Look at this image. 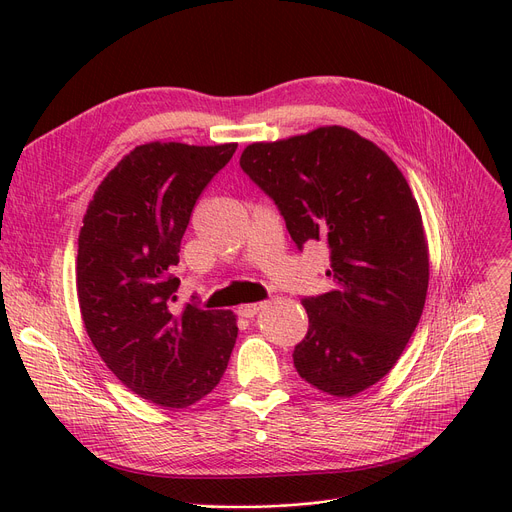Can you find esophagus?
<instances>
[{"label": "esophagus", "instance_id": "obj_1", "mask_svg": "<svg viewBox=\"0 0 512 512\" xmlns=\"http://www.w3.org/2000/svg\"><path fill=\"white\" fill-rule=\"evenodd\" d=\"M263 307H265L263 303H247V305H240V307H238V315L245 317V319H251V317H255Z\"/></svg>", "mask_w": 512, "mask_h": 512}]
</instances>
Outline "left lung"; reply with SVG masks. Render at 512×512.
Returning <instances> with one entry per match:
<instances>
[{
  "instance_id": "left-lung-1",
  "label": "left lung",
  "mask_w": 512,
  "mask_h": 512,
  "mask_svg": "<svg viewBox=\"0 0 512 512\" xmlns=\"http://www.w3.org/2000/svg\"><path fill=\"white\" fill-rule=\"evenodd\" d=\"M240 168L276 203L299 251L313 240L330 249L334 290L303 299L299 375L344 398L380 382L419 324L429 282L409 182L378 145L342 126L253 143Z\"/></svg>"
}]
</instances>
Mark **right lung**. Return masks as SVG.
Here are the masks:
<instances>
[{
	"label": "right lung",
	"mask_w": 512,
	"mask_h": 512,
	"mask_svg": "<svg viewBox=\"0 0 512 512\" xmlns=\"http://www.w3.org/2000/svg\"><path fill=\"white\" fill-rule=\"evenodd\" d=\"M236 143H147L103 178L78 234L76 290L87 334L116 378L186 409L220 384L238 336L232 311L176 305L174 267L203 188Z\"/></svg>",
	"instance_id": "add662e5"
}]
</instances>
